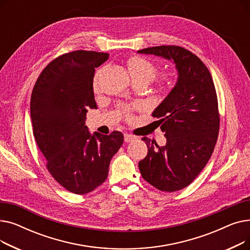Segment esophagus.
Masks as SVG:
<instances>
[{"label": "esophagus", "mask_w": 250, "mask_h": 250, "mask_svg": "<svg viewBox=\"0 0 250 250\" xmlns=\"http://www.w3.org/2000/svg\"><path fill=\"white\" fill-rule=\"evenodd\" d=\"M138 137L137 136H134L132 134H125V141L126 143H129V142H133L135 140H137Z\"/></svg>", "instance_id": "1"}]
</instances>
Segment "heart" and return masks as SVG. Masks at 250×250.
I'll use <instances>...</instances> for the list:
<instances>
[{"instance_id": "1", "label": "heart", "mask_w": 250, "mask_h": 250, "mask_svg": "<svg viewBox=\"0 0 250 250\" xmlns=\"http://www.w3.org/2000/svg\"><path fill=\"white\" fill-rule=\"evenodd\" d=\"M127 68L130 76L134 82H143L147 85L150 82H154L156 91L159 94L167 95L170 93L174 86V75L171 72H162L158 75L159 67L158 64L153 61L144 58L141 56H134L127 61ZM103 73V69H100L96 72L93 80V86L95 90L99 88V81L101 75ZM139 107V105H134V106H128V105H120L118 111L123 113L126 118L132 117L133 108Z\"/></svg>"}]
</instances>
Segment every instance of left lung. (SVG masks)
<instances>
[{"label": "left lung", "instance_id": "8db88e82", "mask_svg": "<svg viewBox=\"0 0 250 250\" xmlns=\"http://www.w3.org/2000/svg\"><path fill=\"white\" fill-rule=\"evenodd\" d=\"M139 52L172 60L178 71L175 87L152 113L159 118L166 145L144 137L148 154L139 162L144 179L173 192L189 186L214 152L220 128L216 88L206 64L185 47L160 45Z\"/></svg>", "mask_w": 250, "mask_h": 250}]
</instances>
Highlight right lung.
I'll return each mask as SVG.
<instances>
[{
    "mask_svg": "<svg viewBox=\"0 0 250 250\" xmlns=\"http://www.w3.org/2000/svg\"><path fill=\"white\" fill-rule=\"evenodd\" d=\"M109 55L74 50L52 60L38 76L30 99L33 136L50 175L67 190L86 194L106 180L112 157L124 143L117 130L90 135L89 108H97L95 68Z\"/></svg>",
    "mask_w": 250,
    "mask_h": 250,
    "instance_id": "right-lung-1",
    "label": "right lung"
}]
</instances>
